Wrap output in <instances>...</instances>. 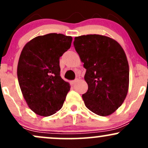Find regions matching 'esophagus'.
Instances as JSON below:
<instances>
[{
  "label": "esophagus",
  "instance_id": "1",
  "mask_svg": "<svg viewBox=\"0 0 148 148\" xmlns=\"http://www.w3.org/2000/svg\"><path fill=\"white\" fill-rule=\"evenodd\" d=\"M78 81V79H76V80H74V81H72L70 82V84H71V85H72V86H74V85H75V84L76 82H77Z\"/></svg>",
  "mask_w": 148,
  "mask_h": 148
}]
</instances>
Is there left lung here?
I'll return each mask as SVG.
<instances>
[{
  "label": "left lung",
  "mask_w": 148,
  "mask_h": 148,
  "mask_svg": "<svg viewBox=\"0 0 148 148\" xmlns=\"http://www.w3.org/2000/svg\"><path fill=\"white\" fill-rule=\"evenodd\" d=\"M74 45L86 69L85 105L100 116L111 115L128 92L130 69L125 51L113 39L95 34L76 37Z\"/></svg>",
  "instance_id": "8db88e82"
}]
</instances>
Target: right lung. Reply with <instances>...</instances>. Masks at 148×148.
Here are the masks:
<instances>
[{"label": "right lung", "instance_id": "add662e5", "mask_svg": "<svg viewBox=\"0 0 148 148\" xmlns=\"http://www.w3.org/2000/svg\"><path fill=\"white\" fill-rule=\"evenodd\" d=\"M72 37L49 33L26 43L20 54L17 77L27 104L36 114L50 116L62 107L70 85L60 76V57Z\"/></svg>", "mask_w": 148, "mask_h": 148}]
</instances>
